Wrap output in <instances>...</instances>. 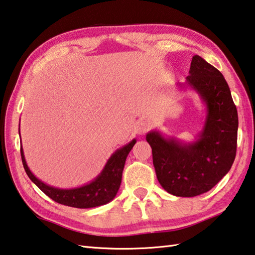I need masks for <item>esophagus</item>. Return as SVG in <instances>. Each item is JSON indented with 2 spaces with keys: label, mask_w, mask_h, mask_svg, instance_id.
<instances>
[{
  "label": "esophagus",
  "mask_w": 255,
  "mask_h": 255,
  "mask_svg": "<svg viewBox=\"0 0 255 255\" xmlns=\"http://www.w3.org/2000/svg\"><path fill=\"white\" fill-rule=\"evenodd\" d=\"M149 128H150V124H149V122H147V120H145V119L137 122L136 126H135L136 132L139 133V135H143V133H146L148 130H149Z\"/></svg>",
  "instance_id": "34e87169"
}]
</instances>
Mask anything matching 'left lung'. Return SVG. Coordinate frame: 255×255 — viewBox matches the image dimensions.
Masks as SVG:
<instances>
[{
  "label": "left lung",
  "mask_w": 255,
  "mask_h": 255,
  "mask_svg": "<svg viewBox=\"0 0 255 255\" xmlns=\"http://www.w3.org/2000/svg\"><path fill=\"white\" fill-rule=\"evenodd\" d=\"M186 86L196 91L206 107L200 135L194 141L184 142L152 130L146 140L161 187L175 196L194 197L212 189L232 167L239 118L223 75L200 55L192 59Z\"/></svg>",
  "instance_id": "obj_1"
}]
</instances>
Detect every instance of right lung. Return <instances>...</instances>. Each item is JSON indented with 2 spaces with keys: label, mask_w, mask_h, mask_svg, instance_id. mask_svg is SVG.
<instances>
[{
  "label": "right lung",
  "mask_w": 255,
  "mask_h": 255,
  "mask_svg": "<svg viewBox=\"0 0 255 255\" xmlns=\"http://www.w3.org/2000/svg\"><path fill=\"white\" fill-rule=\"evenodd\" d=\"M135 143L136 139H132L127 145L116 150L110 156L101 173L90 183L80 187L69 189L50 186V185L43 183L42 180L36 178L30 168L27 167L22 147L21 157L23 167H24L29 178L51 200L59 203V204L71 207L90 208L107 204L117 195L120 184H122L123 170L125 163H126V158Z\"/></svg>",
  "instance_id": "obj_1"
}]
</instances>
